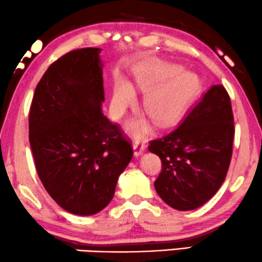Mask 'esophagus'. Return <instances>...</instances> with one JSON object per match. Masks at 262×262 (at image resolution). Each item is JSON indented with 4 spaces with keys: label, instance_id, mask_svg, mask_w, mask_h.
I'll list each match as a JSON object with an SVG mask.
<instances>
[{
    "label": "esophagus",
    "instance_id": "obj_1",
    "mask_svg": "<svg viewBox=\"0 0 262 262\" xmlns=\"http://www.w3.org/2000/svg\"><path fill=\"white\" fill-rule=\"evenodd\" d=\"M133 149H134V156L139 157L145 152L146 149V145L141 141H135L134 145H133Z\"/></svg>",
    "mask_w": 262,
    "mask_h": 262
}]
</instances>
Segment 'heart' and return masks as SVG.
<instances>
[{"label": "heart", "mask_w": 262, "mask_h": 262, "mask_svg": "<svg viewBox=\"0 0 262 262\" xmlns=\"http://www.w3.org/2000/svg\"><path fill=\"white\" fill-rule=\"evenodd\" d=\"M134 85L147 91L143 98V110L157 126H168L185 115L200 94V77L182 66L161 60H153L139 68L134 75ZM135 98V93L127 80L119 79L114 86L112 110L121 116ZM136 135L145 133V123H133Z\"/></svg>", "instance_id": "obj_1"}]
</instances>
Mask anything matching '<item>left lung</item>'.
<instances>
[{"mask_svg":"<svg viewBox=\"0 0 262 262\" xmlns=\"http://www.w3.org/2000/svg\"><path fill=\"white\" fill-rule=\"evenodd\" d=\"M234 117L223 85H212L179 127L149 142L163 169L154 187L165 203L189 211L212 198L226 179L233 154Z\"/></svg>","mask_w":262,"mask_h":262,"instance_id":"1","label":"left lung"}]
</instances>
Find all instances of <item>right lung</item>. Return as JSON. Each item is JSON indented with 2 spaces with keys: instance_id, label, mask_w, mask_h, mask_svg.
I'll use <instances>...</instances> for the list:
<instances>
[{
  "instance_id": "obj_1",
  "label": "right lung",
  "mask_w": 262,
  "mask_h": 262,
  "mask_svg": "<svg viewBox=\"0 0 262 262\" xmlns=\"http://www.w3.org/2000/svg\"><path fill=\"white\" fill-rule=\"evenodd\" d=\"M101 49L75 50L53 62L35 88L29 142L43 187L66 211L95 215L115 193L133 158L130 142L102 113Z\"/></svg>"
}]
</instances>
